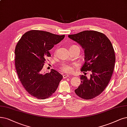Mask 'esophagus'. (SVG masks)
<instances>
[{"instance_id": "esophagus-1", "label": "esophagus", "mask_w": 127, "mask_h": 127, "mask_svg": "<svg viewBox=\"0 0 127 127\" xmlns=\"http://www.w3.org/2000/svg\"><path fill=\"white\" fill-rule=\"evenodd\" d=\"M69 76V75H63V78H67V77H68Z\"/></svg>"}]
</instances>
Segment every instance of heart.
<instances>
[{"label":"heart","instance_id":"b5f03b06","mask_svg":"<svg viewBox=\"0 0 127 127\" xmlns=\"http://www.w3.org/2000/svg\"><path fill=\"white\" fill-rule=\"evenodd\" d=\"M61 71L65 73H70L72 72L73 68L71 65L67 63H64L60 67Z\"/></svg>","mask_w":127,"mask_h":127}]
</instances>
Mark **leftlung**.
<instances>
[{
  "mask_svg": "<svg viewBox=\"0 0 127 127\" xmlns=\"http://www.w3.org/2000/svg\"><path fill=\"white\" fill-rule=\"evenodd\" d=\"M68 37L84 50L85 63L81 71L92 72L90 78L80 76L81 83L75 92L83 99H93L105 90L112 76L116 60L113 46L104 34L96 31H84Z\"/></svg>",
  "mask_w": 127,
  "mask_h": 127,
  "instance_id": "left-lung-1",
  "label": "left lung"
}]
</instances>
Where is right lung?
I'll return each mask as SVG.
<instances>
[{
    "instance_id": "right-lung-1",
    "label": "right lung",
    "mask_w": 127,
    "mask_h": 127,
    "mask_svg": "<svg viewBox=\"0 0 127 127\" xmlns=\"http://www.w3.org/2000/svg\"><path fill=\"white\" fill-rule=\"evenodd\" d=\"M65 37L50 32L31 30L23 34L15 49V66L22 86L29 94L37 99L50 97L58 88L63 76L52 69L43 73L49 51Z\"/></svg>"
}]
</instances>
